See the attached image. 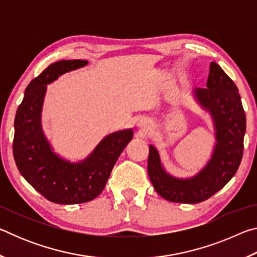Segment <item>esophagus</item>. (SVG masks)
Wrapping results in <instances>:
<instances>
[{
	"label": "esophagus",
	"mask_w": 257,
	"mask_h": 257,
	"mask_svg": "<svg viewBox=\"0 0 257 257\" xmlns=\"http://www.w3.org/2000/svg\"><path fill=\"white\" fill-rule=\"evenodd\" d=\"M139 125H143V122H141V123H139Z\"/></svg>",
	"instance_id": "1"
}]
</instances>
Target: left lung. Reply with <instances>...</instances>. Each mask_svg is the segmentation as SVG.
I'll list each match as a JSON object with an SVG mask.
<instances>
[{"instance_id": "obj_1", "label": "left lung", "mask_w": 257, "mask_h": 257, "mask_svg": "<svg viewBox=\"0 0 257 257\" xmlns=\"http://www.w3.org/2000/svg\"><path fill=\"white\" fill-rule=\"evenodd\" d=\"M194 96L208 111L215 130L211 159L197 175L176 178L165 171L158 150L150 145L147 171L156 193L175 203L196 204L213 196L236 175L240 165L246 133V115L237 86L219 64L210 66L206 88H195Z\"/></svg>"}]
</instances>
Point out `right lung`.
<instances>
[{
	"instance_id": "1",
	"label": "right lung",
	"mask_w": 257,
	"mask_h": 257,
	"mask_svg": "<svg viewBox=\"0 0 257 257\" xmlns=\"http://www.w3.org/2000/svg\"><path fill=\"white\" fill-rule=\"evenodd\" d=\"M85 60H61L29 82L15 119L14 156L28 184L56 204H80L97 197L116 160L133 139V129L104 137L85 160L70 162L53 152L42 129V107L47 85L63 73L85 67Z\"/></svg>"
}]
</instances>
